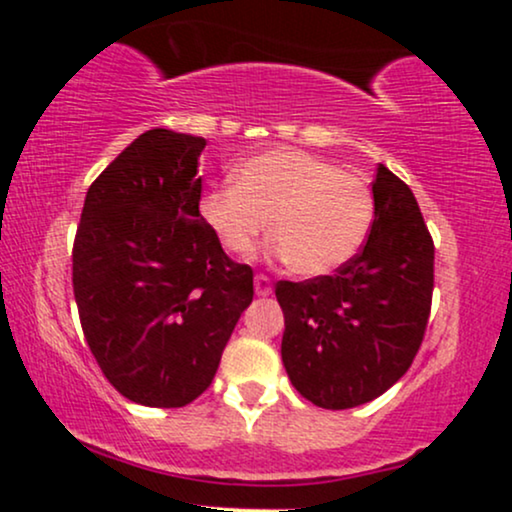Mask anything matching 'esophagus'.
<instances>
[{"instance_id":"esophagus-1","label":"esophagus","mask_w":512,"mask_h":512,"mask_svg":"<svg viewBox=\"0 0 512 512\" xmlns=\"http://www.w3.org/2000/svg\"><path fill=\"white\" fill-rule=\"evenodd\" d=\"M255 293H257V296L267 298L269 293H272V279H269V276H264V274H257L255 276Z\"/></svg>"}]
</instances>
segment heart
I'll use <instances>...</instances> for the list:
<instances>
[{"label": "heart", "instance_id": "1", "mask_svg": "<svg viewBox=\"0 0 512 512\" xmlns=\"http://www.w3.org/2000/svg\"><path fill=\"white\" fill-rule=\"evenodd\" d=\"M236 185H219L199 211L216 240L250 257L267 231L272 255L303 276L344 267L366 243L375 199L361 175L298 149H272L233 170Z\"/></svg>", "mask_w": 512, "mask_h": 512}]
</instances>
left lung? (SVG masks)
Listing matches in <instances>:
<instances>
[{
	"label": "left lung",
	"instance_id": "1",
	"mask_svg": "<svg viewBox=\"0 0 512 512\" xmlns=\"http://www.w3.org/2000/svg\"><path fill=\"white\" fill-rule=\"evenodd\" d=\"M375 219L358 255L332 276L279 281L281 361L308 402L351 409L407 373L424 342L433 296V238L414 192L383 163Z\"/></svg>",
	"mask_w": 512,
	"mask_h": 512
}]
</instances>
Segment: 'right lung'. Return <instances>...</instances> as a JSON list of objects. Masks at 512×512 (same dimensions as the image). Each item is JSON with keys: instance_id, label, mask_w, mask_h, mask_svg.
<instances>
[{"instance_id": "1", "label": "right lung", "mask_w": 512, "mask_h": 512, "mask_svg": "<svg viewBox=\"0 0 512 512\" xmlns=\"http://www.w3.org/2000/svg\"><path fill=\"white\" fill-rule=\"evenodd\" d=\"M202 137L149 129L88 187L72 250L88 349L120 395L175 409L214 380L252 269L199 214Z\"/></svg>"}]
</instances>
